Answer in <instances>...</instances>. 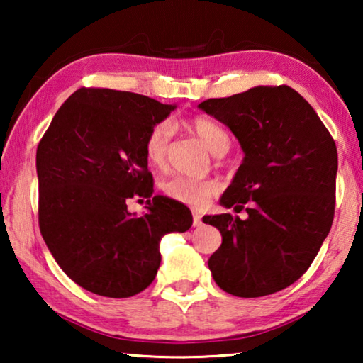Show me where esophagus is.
<instances>
[{
	"label": "esophagus",
	"instance_id": "esophagus-1",
	"mask_svg": "<svg viewBox=\"0 0 363 363\" xmlns=\"http://www.w3.org/2000/svg\"><path fill=\"white\" fill-rule=\"evenodd\" d=\"M201 224H203V223H201V216H200V214H194V227H200Z\"/></svg>",
	"mask_w": 363,
	"mask_h": 363
}]
</instances>
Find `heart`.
<instances>
[{
  "label": "heart",
  "mask_w": 363,
  "mask_h": 363,
  "mask_svg": "<svg viewBox=\"0 0 363 363\" xmlns=\"http://www.w3.org/2000/svg\"><path fill=\"white\" fill-rule=\"evenodd\" d=\"M186 126L192 131L201 143L206 145V149L213 152L214 155H223L229 150L230 136L223 126L216 121L205 116H194L190 118ZM171 138V126L167 121L157 123L152 126L144 143L145 160L150 167L162 169L167 164L168 147ZM220 190V184L216 179H195V177H173L163 184V192L168 199L177 201V203L203 208L214 195H218Z\"/></svg>",
  "instance_id": "1"
}]
</instances>
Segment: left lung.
<instances>
[{
    "mask_svg": "<svg viewBox=\"0 0 363 363\" xmlns=\"http://www.w3.org/2000/svg\"><path fill=\"white\" fill-rule=\"evenodd\" d=\"M240 140L245 160L220 203L245 210L205 216L223 245L208 267L220 290L259 298L303 277L335 218V139L303 96L286 84L255 86L199 106Z\"/></svg>",
    "mask_w": 363,
    "mask_h": 363,
    "instance_id": "1",
    "label": "left lung"
}]
</instances>
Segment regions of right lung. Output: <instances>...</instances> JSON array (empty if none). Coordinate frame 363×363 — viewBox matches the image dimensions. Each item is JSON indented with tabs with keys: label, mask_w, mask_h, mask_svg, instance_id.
Here are the masks:
<instances>
[{
	"label": "right lung",
	"mask_w": 363,
	"mask_h": 363,
	"mask_svg": "<svg viewBox=\"0 0 363 363\" xmlns=\"http://www.w3.org/2000/svg\"><path fill=\"white\" fill-rule=\"evenodd\" d=\"M174 106L107 88H79L67 99L36 149L38 224L60 269L106 298L144 291L160 267V238L186 232L192 213L153 196L144 143ZM131 198L150 200L134 218Z\"/></svg>",
	"instance_id": "1"
}]
</instances>
